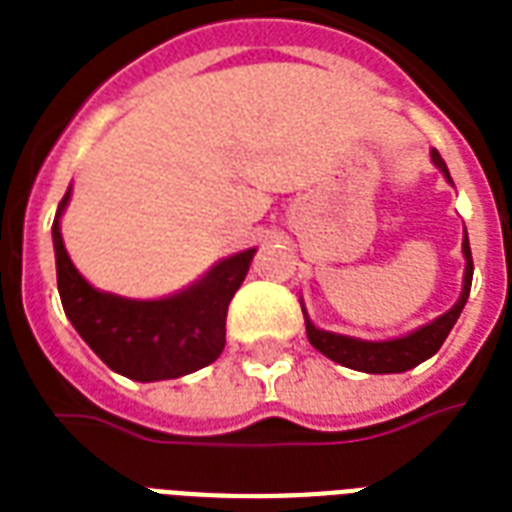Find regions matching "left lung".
<instances>
[{"label": "left lung", "mask_w": 512, "mask_h": 512, "mask_svg": "<svg viewBox=\"0 0 512 512\" xmlns=\"http://www.w3.org/2000/svg\"><path fill=\"white\" fill-rule=\"evenodd\" d=\"M434 163L442 169L447 179H450V171H447L445 160L439 152H431ZM464 256H466V272H464V292L458 297L453 308L447 313H442L436 322L425 324L420 330H414L412 335L406 338H395V341H357V338H346V335L324 333V330H316L308 319H305V330H308V341H311L313 349H319L324 357H330L335 363L346 365V368H354V371H365V374H401V371H409L414 365H420L423 360H428L431 354L439 352V346L445 343V338L453 330V324L458 322V316L464 311L466 300H469V289H472V272H475V264H472V251H469V237H464Z\"/></svg>", "instance_id": "left-lung-1"}]
</instances>
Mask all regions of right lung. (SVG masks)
<instances>
[{
    "label": "right lung",
    "instance_id": "obj_1",
    "mask_svg": "<svg viewBox=\"0 0 512 512\" xmlns=\"http://www.w3.org/2000/svg\"><path fill=\"white\" fill-rule=\"evenodd\" d=\"M54 218L57 286L67 319L89 349L117 374L136 382H160L193 374L215 363L226 346V311L248 275L256 251H242L215 264L199 283L166 300H125L92 289L67 256L59 215Z\"/></svg>",
    "mask_w": 512,
    "mask_h": 512
}]
</instances>
